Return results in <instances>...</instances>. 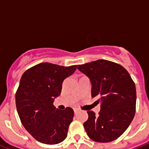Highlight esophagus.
<instances>
[{"label": "esophagus", "mask_w": 149, "mask_h": 149, "mask_svg": "<svg viewBox=\"0 0 149 149\" xmlns=\"http://www.w3.org/2000/svg\"><path fill=\"white\" fill-rule=\"evenodd\" d=\"M74 112H75V114H77V112L78 111H79V109H74Z\"/></svg>", "instance_id": "obj_1"}]
</instances>
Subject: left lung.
I'll list each match as a JSON object with an SVG mask.
<instances>
[{
  "mask_svg": "<svg viewBox=\"0 0 149 149\" xmlns=\"http://www.w3.org/2000/svg\"><path fill=\"white\" fill-rule=\"evenodd\" d=\"M92 84V97L100 104L99 115L88 111L84 127L93 141L107 143L117 139L128 128L136 111V86L121 65L97 60L77 66Z\"/></svg>",
  "mask_w": 149,
  "mask_h": 149,
  "instance_id": "obj_1",
  "label": "left lung"
}]
</instances>
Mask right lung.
I'll return each mask as SVG.
<instances>
[{"label": "right lung", "mask_w": 149, "mask_h": 149, "mask_svg": "<svg viewBox=\"0 0 149 149\" xmlns=\"http://www.w3.org/2000/svg\"><path fill=\"white\" fill-rule=\"evenodd\" d=\"M77 69V65L60 66L40 63L24 72L16 93L18 115L24 128L37 141L59 144L67 137L74 112L71 108L56 109L55 98L61 95L62 82Z\"/></svg>", "instance_id": "add662e5"}]
</instances>
